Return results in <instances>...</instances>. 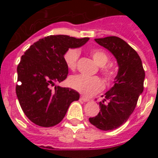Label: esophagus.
<instances>
[{
    "label": "esophagus",
    "mask_w": 158,
    "mask_h": 158,
    "mask_svg": "<svg viewBox=\"0 0 158 158\" xmlns=\"http://www.w3.org/2000/svg\"><path fill=\"white\" fill-rule=\"evenodd\" d=\"M80 100H82L83 102H89V98H87V97H85V96H81V97H80Z\"/></svg>",
    "instance_id": "obj_1"
}]
</instances>
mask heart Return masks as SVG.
Segmentation results:
<instances>
[{"label": "heart", "mask_w": 158, "mask_h": 158, "mask_svg": "<svg viewBox=\"0 0 158 158\" xmlns=\"http://www.w3.org/2000/svg\"><path fill=\"white\" fill-rule=\"evenodd\" d=\"M94 61L101 67V73L107 80L113 79L116 76V72L111 66H105L109 61V56L102 50L91 51ZM79 57V51L76 48L69 49L63 56L66 65L71 70H74L77 67V62ZM69 85L73 89L86 96H90L101 91L103 88V84L100 78L96 76H85L83 74L71 76L69 79Z\"/></svg>", "instance_id": "1"}]
</instances>
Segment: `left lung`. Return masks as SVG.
Returning a JSON list of instances; mask_svg holds the SVG:
<instances>
[{"label": "left lung", "instance_id": "left-lung-1", "mask_svg": "<svg viewBox=\"0 0 158 158\" xmlns=\"http://www.w3.org/2000/svg\"><path fill=\"white\" fill-rule=\"evenodd\" d=\"M96 43L112 52L118 65L114 85L100 102L99 113L89 123L102 130H113L123 124L135 108L144 89L145 71L138 53L123 40L116 36L95 39Z\"/></svg>", "mask_w": 158, "mask_h": 158}]
</instances>
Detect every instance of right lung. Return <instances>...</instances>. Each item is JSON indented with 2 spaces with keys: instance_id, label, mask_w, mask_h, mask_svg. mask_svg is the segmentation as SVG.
<instances>
[{
  "instance_id": "1",
  "label": "right lung",
  "mask_w": 158,
  "mask_h": 158,
  "mask_svg": "<svg viewBox=\"0 0 158 158\" xmlns=\"http://www.w3.org/2000/svg\"><path fill=\"white\" fill-rule=\"evenodd\" d=\"M89 38L50 35L39 40L22 56L18 66L16 94L27 118L37 125L52 127L65 117L70 104L79 99L76 90L52 86L67 78L63 56L70 48L85 45Z\"/></svg>"
}]
</instances>
